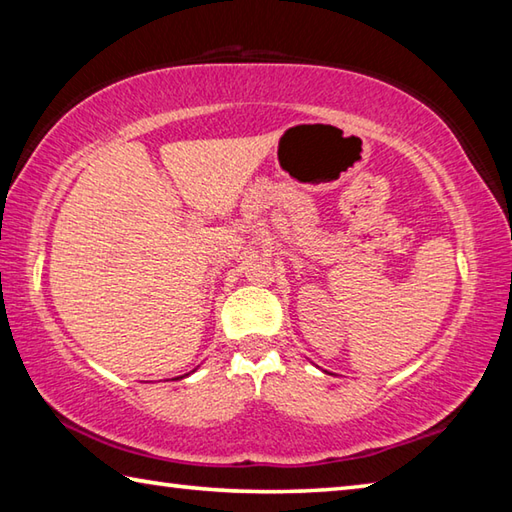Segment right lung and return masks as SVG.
Wrapping results in <instances>:
<instances>
[{"instance_id":"1","label":"right lung","mask_w":512,"mask_h":512,"mask_svg":"<svg viewBox=\"0 0 512 512\" xmlns=\"http://www.w3.org/2000/svg\"><path fill=\"white\" fill-rule=\"evenodd\" d=\"M183 377H187V375H183ZM183 377H176V379H183Z\"/></svg>"}]
</instances>
